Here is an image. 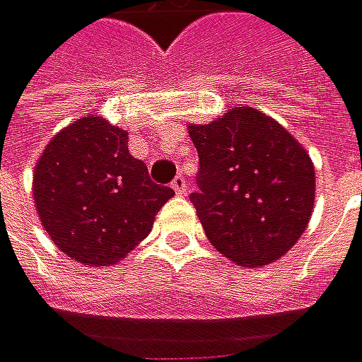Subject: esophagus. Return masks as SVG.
I'll return each instance as SVG.
<instances>
[{"instance_id": "34e87169", "label": "esophagus", "mask_w": 362, "mask_h": 362, "mask_svg": "<svg viewBox=\"0 0 362 362\" xmlns=\"http://www.w3.org/2000/svg\"><path fill=\"white\" fill-rule=\"evenodd\" d=\"M170 187L175 189V194L177 195H185V192H187V181L183 179V175H177V177L173 179Z\"/></svg>"}]
</instances>
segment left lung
I'll return each instance as SVG.
<instances>
[{"instance_id": "1", "label": "left lung", "mask_w": 362, "mask_h": 362, "mask_svg": "<svg viewBox=\"0 0 362 362\" xmlns=\"http://www.w3.org/2000/svg\"><path fill=\"white\" fill-rule=\"evenodd\" d=\"M199 156L192 202L214 249L243 268H262L291 251L315 202L307 150L276 119L230 107L206 125H189Z\"/></svg>"}]
</instances>
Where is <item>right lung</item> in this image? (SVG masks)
<instances>
[{
	"instance_id": "right-lung-1",
	"label": "right lung",
	"mask_w": 362,
	"mask_h": 362,
	"mask_svg": "<svg viewBox=\"0 0 362 362\" xmlns=\"http://www.w3.org/2000/svg\"><path fill=\"white\" fill-rule=\"evenodd\" d=\"M127 138L103 117H82L55 134L37 160L33 197L40 224L78 264L100 268L127 257L175 195L152 183Z\"/></svg>"
}]
</instances>
